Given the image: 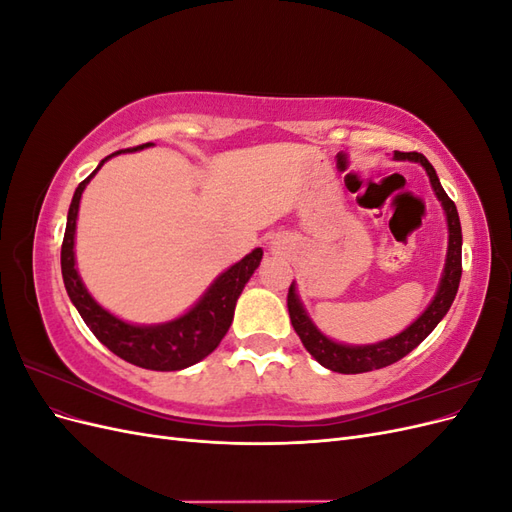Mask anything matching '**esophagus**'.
<instances>
[{
  "label": "esophagus",
  "instance_id": "obj_1",
  "mask_svg": "<svg viewBox=\"0 0 512 512\" xmlns=\"http://www.w3.org/2000/svg\"><path fill=\"white\" fill-rule=\"evenodd\" d=\"M271 247H273V250H280V243L273 241V243H271Z\"/></svg>",
  "mask_w": 512,
  "mask_h": 512
}]
</instances>
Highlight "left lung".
I'll use <instances>...</instances> for the list:
<instances>
[{"label": "left lung", "mask_w": 512, "mask_h": 512, "mask_svg": "<svg viewBox=\"0 0 512 512\" xmlns=\"http://www.w3.org/2000/svg\"><path fill=\"white\" fill-rule=\"evenodd\" d=\"M395 160H410V162L421 164L427 170L433 192H436L438 200L444 207L446 222H448V252H446V265H444V273L440 280V288L436 292V297H433V301L429 303V307L410 324L406 331H401L399 335H395L391 339H384V342H378V344L346 346V344L333 342V339L322 335L316 329V324L309 320L303 303L299 301L297 290H294V282H292L288 288V314H290L292 327L301 337L305 350L312 354L322 367L337 371V374H363V371L382 369L386 365L397 363L399 359H404L408 352H412L433 329L438 327V322L446 316L448 309H451L457 288H459L461 224H459L457 207L444 192L436 170H433V166L429 164V160L423 156V153L395 151Z\"/></svg>", "instance_id": "1"}]
</instances>
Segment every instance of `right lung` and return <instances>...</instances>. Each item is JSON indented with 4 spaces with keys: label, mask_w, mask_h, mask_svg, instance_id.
<instances>
[{
    "label": "right lung",
    "mask_w": 512,
    "mask_h": 512,
    "mask_svg": "<svg viewBox=\"0 0 512 512\" xmlns=\"http://www.w3.org/2000/svg\"><path fill=\"white\" fill-rule=\"evenodd\" d=\"M143 147H149V143L136 149ZM123 151L132 149H121L111 153V156H117V153ZM108 158H104L100 166ZM100 166L85 181L79 183L68 211L66 235L64 243H61V275H64V284L70 301L79 309V314L91 329V333L100 339V344H104L123 361L153 371H177L203 361L207 354H211L220 346L222 337L230 329L239 294L245 288L247 280L252 277V273L258 269L262 250L256 247L254 252L241 258L237 265H232L228 271H224L218 280L209 286V290L203 294V299H200L188 314H183L177 320L153 324V327H136V324L119 320L94 301V297H91L85 284L81 282L79 271L74 267V230L76 215H79L81 194L89 179L98 173Z\"/></svg>",
    "instance_id": "1"
}]
</instances>
